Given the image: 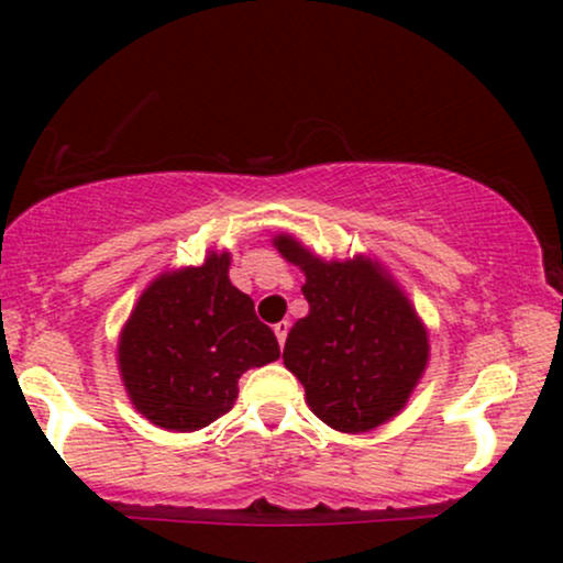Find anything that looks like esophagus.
I'll use <instances>...</instances> for the list:
<instances>
[{
    "instance_id": "obj_1",
    "label": "esophagus",
    "mask_w": 563,
    "mask_h": 563,
    "mask_svg": "<svg viewBox=\"0 0 563 563\" xmlns=\"http://www.w3.org/2000/svg\"><path fill=\"white\" fill-rule=\"evenodd\" d=\"M273 330H275L277 343L286 345V334H288V330H290V324H288V322H277V324H273Z\"/></svg>"
}]
</instances>
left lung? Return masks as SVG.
<instances>
[{"mask_svg": "<svg viewBox=\"0 0 563 563\" xmlns=\"http://www.w3.org/2000/svg\"><path fill=\"white\" fill-rule=\"evenodd\" d=\"M277 252L303 269L309 314L290 327L283 364L319 421L364 433L405 408L429 361V332L379 262H324L280 233Z\"/></svg>", "mask_w": 563, "mask_h": 563, "instance_id": "left-lung-1", "label": "left lung"}]
</instances>
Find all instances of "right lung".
I'll return each mask as SVG.
<instances>
[{
	"mask_svg": "<svg viewBox=\"0 0 563 563\" xmlns=\"http://www.w3.org/2000/svg\"><path fill=\"white\" fill-rule=\"evenodd\" d=\"M231 254L155 277L119 338L126 395L166 431H197L233 408L241 374L280 358L275 332L229 280Z\"/></svg>",
	"mask_w": 563,
	"mask_h": 563,
	"instance_id": "obj_1",
	"label": "right lung"
}]
</instances>
